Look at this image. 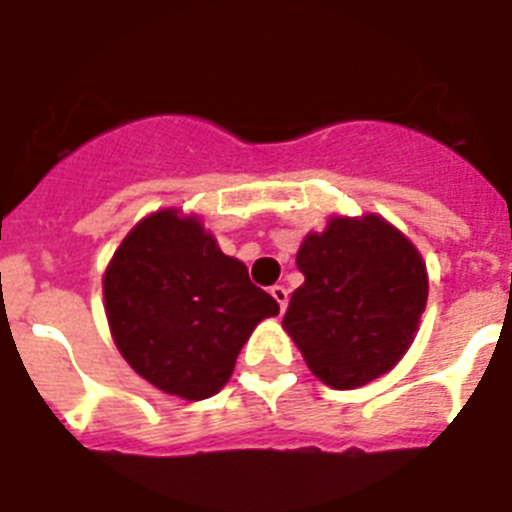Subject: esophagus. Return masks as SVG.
Returning <instances> with one entry per match:
<instances>
[{
  "mask_svg": "<svg viewBox=\"0 0 512 512\" xmlns=\"http://www.w3.org/2000/svg\"><path fill=\"white\" fill-rule=\"evenodd\" d=\"M271 297H274V300H277V305H279V310H287V302H289V292H287V287H282V284H274V287H271Z\"/></svg>",
  "mask_w": 512,
  "mask_h": 512,
  "instance_id": "obj_1",
  "label": "esophagus"
}]
</instances>
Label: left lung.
Wrapping results in <instances>:
<instances>
[{
	"mask_svg": "<svg viewBox=\"0 0 512 512\" xmlns=\"http://www.w3.org/2000/svg\"><path fill=\"white\" fill-rule=\"evenodd\" d=\"M305 284L292 292L284 330L310 372L356 390L405 356L428 300L418 248L384 217H330L297 251Z\"/></svg>",
	"mask_w": 512,
	"mask_h": 512,
	"instance_id": "1",
	"label": "left lung"
}]
</instances>
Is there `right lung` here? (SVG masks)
<instances>
[{"mask_svg":"<svg viewBox=\"0 0 512 512\" xmlns=\"http://www.w3.org/2000/svg\"><path fill=\"white\" fill-rule=\"evenodd\" d=\"M104 310L122 359L166 395L223 390L243 343L279 305L220 251L197 217H143L104 271Z\"/></svg>","mask_w":512,"mask_h":512,"instance_id":"add662e5","label":"right lung"}]
</instances>
